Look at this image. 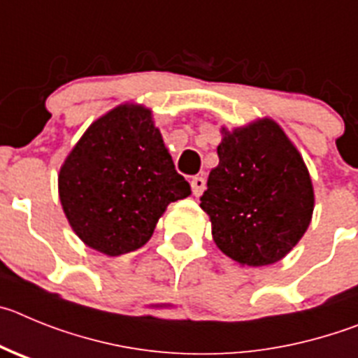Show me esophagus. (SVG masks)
Instances as JSON below:
<instances>
[{
    "label": "esophagus",
    "mask_w": 358,
    "mask_h": 358,
    "mask_svg": "<svg viewBox=\"0 0 358 358\" xmlns=\"http://www.w3.org/2000/svg\"><path fill=\"white\" fill-rule=\"evenodd\" d=\"M191 187L192 194L201 196L203 191H205V178H203V176H194V178L191 180Z\"/></svg>",
    "instance_id": "34e87169"
}]
</instances>
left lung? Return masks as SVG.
Wrapping results in <instances>:
<instances>
[{"mask_svg":"<svg viewBox=\"0 0 358 358\" xmlns=\"http://www.w3.org/2000/svg\"><path fill=\"white\" fill-rule=\"evenodd\" d=\"M199 207L217 248L241 266L275 264L303 237L314 189L303 159L273 119L228 131Z\"/></svg>","mask_w":358,"mask_h":358,"instance_id":"obj_1","label":"left lung"}]
</instances>
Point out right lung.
Segmentation results:
<instances>
[{"label": "right lung", "instance_id": "1", "mask_svg": "<svg viewBox=\"0 0 358 358\" xmlns=\"http://www.w3.org/2000/svg\"><path fill=\"white\" fill-rule=\"evenodd\" d=\"M191 194L151 110L119 105L87 128L60 167L64 214L80 239L108 257L139 250L167 205Z\"/></svg>", "mask_w": 358, "mask_h": 358}]
</instances>
